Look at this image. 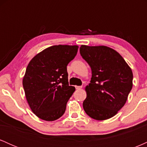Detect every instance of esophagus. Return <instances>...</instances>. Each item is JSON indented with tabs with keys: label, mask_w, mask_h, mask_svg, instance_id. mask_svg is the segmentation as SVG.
Segmentation results:
<instances>
[{
	"label": "esophagus",
	"mask_w": 147,
	"mask_h": 147,
	"mask_svg": "<svg viewBox=\"0 0 147 147\" xmlns=\"http://www.w3.org/2000/svg\"><path fill=\"white\" fill-rule=\"evenodd\" d=\"M82 88V86H75V88L77 89V90H79V89H81Z\"/></svg>",
	"instance_id": "obj_1"
}]
</instances>
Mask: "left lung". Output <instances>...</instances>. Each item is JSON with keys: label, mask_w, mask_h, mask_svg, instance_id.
<instances>
[{"label": "left lung", "mask_w": 147, "mask_h": 147, "mask_svg": "<svg viewBox=\"0 0 147 147\" xmlns=\"http://www.w3.org/2000/svg\"><path fill=\"white\" fill-rule=\"evenodd\" d=\"M80 55L92 70L83 107L97 120L113 117L124 106L133 86V72L123 57L104 46L80 47Z\"/></svg>", "instance_id": "1"}]
</instances>
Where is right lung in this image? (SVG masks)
<instances>
[{
    "instance_id": "right-lung-1",
    "label": "right lung",
    "mask_w": 147,
    "mask_h": 147,
    "mask_svg": "<svg viewBox=\"0 0 147 147\" xmlns=\"http://www.w3.org/2000/svg\"><path fill=\"white\" fill-rule=\"evenodd\" d=\"M77 45H53L30 61L23 86L30 109L37 117L54 121L63 115L75 88L69 86L67 65L77 55Z\"/></svg>"
}]
</instances>
